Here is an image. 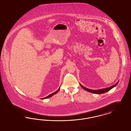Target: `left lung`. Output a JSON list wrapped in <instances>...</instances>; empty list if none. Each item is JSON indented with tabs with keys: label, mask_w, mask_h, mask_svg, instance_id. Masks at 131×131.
<instances>
[{
	"label": "left lung",
	"mask_w": 131,
	"mask_h": 131,
	"mask_svg": "<svg viewBox=\"0 0 131 131\" xmlns=\"http://www.w3.org/2000/svg\"><path fill=\"white\" fill-rule=\"evenodd\" d=\"M119 82V81H118L115 85H113V86H111L110 87H108V88H104V89H99V90H91L89 89H88V88H86V87H84L83 86H82V85H81L80 84V86L82 87V88H83L86 91H88V92H91V93H94V94H103V93H106V92H108V91H109L111 89H112L113 88H114V87H115L116 85H117V84H118V83Z\"/></svg>",
	"instance_id": "1"
}]
</instances>
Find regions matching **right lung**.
<instances>
[{
  "instance_id": "1",
  "label": "right lung",
  "mask_w": 131,
  "mask_h": 131,
  "mask_svg": "<svg viewBox=\"0 0 131 131\" xmlns=\"http://www.w3.org/2000/svg\"><path fill=\"white\" fill-rule=\"evenodd\" d=\"M60 87L58 89V90L57 91H56V92H54L53 93H52V94H50V95H49V96H46V97H44V98H42V99H47V98H49V97H51V96H53V95H54L55 94H57L58 92H59V90H60Z\"/></svg>"
}]
</instances>
